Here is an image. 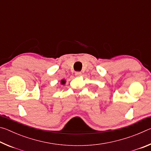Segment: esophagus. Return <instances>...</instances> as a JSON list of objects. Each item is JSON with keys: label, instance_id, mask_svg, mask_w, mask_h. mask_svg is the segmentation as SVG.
I'll use <instances>...</instances> for the list:
<instances>
[{"label": "esophagus", "instance_id": "34e87169", "mask_svg": "<svg viewBox=\"0 0 151 151\" xmlns=\"http://www.w3.org/2000/svg\"><path fill=\"white\" fill-rule=\"evenodd\" d=\"M75 75L76 76H80L81 75V72H80V71H76V72H75Z\"/></svg>", "mask_w": 151, "mask_h": 151}]
</instances>
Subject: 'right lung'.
I'll return each instance as SVG.
<instances>
[{"instance_id":"right-lung-1","label":"right lung","mask_w":151,"mask_h":151,"mask_svg":"<svg viewBox=\"0 0 151 151\" xmlns=\"http://www.w3.org/2000/svg\"><path fill=\"white\" fill-rule=\"evenodd\" d=\"M64 83H65V81H62V84H64Z\"/></svg>"}]
</instances>
